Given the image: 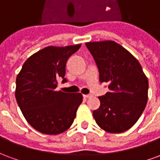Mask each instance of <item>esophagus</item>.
I'll return each mask as SVG.
<instances>
[{"mask_svg":"<svg viewBox=\"0 0 160 160\" xmlns=\"http://www.w3.org/2000/svg\"><path fill=\"white\" fill-rule=\"evenodd\" d=\"M83 97L85 98H88L92 97V95H90V94H87V95H83Z\"/></svg>","mask_w":160,"mask_h":160,"instance_id":"34e87169","label":"esophagus"}]
</instances>
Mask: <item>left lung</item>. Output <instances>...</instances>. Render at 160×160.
<instances>
[{"mask_svg":"<svg viewBox=\"0 0 160 160\" xmlns=\"http://www.w3.org/2000/svg\"><path fill=\"white\" fill-rule=\"evenodd\" d=\"M93 56L101 83L109 92L98 97L100 106L93 111L99 127L109 133H122L134 125L148 102V80L133 55L114 41L86 43Z\"/></svg>","mask_w":160,"mask_h":160,"instance_id":"1","label":"left lung"}]
</instances>
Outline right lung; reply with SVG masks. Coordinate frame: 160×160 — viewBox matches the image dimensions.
Here are the masks:
<instances>
[{
  "mask_svg": "<svg viewBox=\"0 0 160 160\" xmlns=\"http://www.w3.org/2000/svg\"><path fill=\"white\" fill-rule=\"evenodd\" d=\"M80 46L46 47L30 56L17 75V103L30 125L42 134L66 131L82 103L81 93L56 91L58 80L67 82V61Z\"/></svg>",
  "mask_w": 160,
  "mask_h": 160,
  "instance_id": "add662e5",
  "label": "right lung"
}]
</instances>
